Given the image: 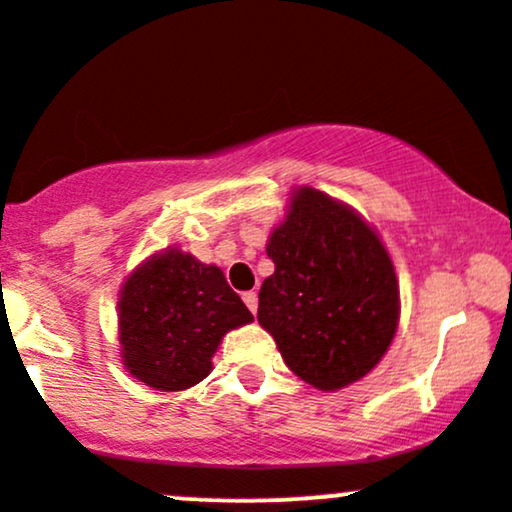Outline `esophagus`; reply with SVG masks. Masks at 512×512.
Listing matches in <instances>:
<instances>
[{
	"mask_svg": "<svg viewBox=\"0 0 512 512\" xmlns=\"http://www.w3.org/2000/svg\"><path fill=\"white\" fill-rule=\"evenodd\" d=\"M243 301H245V305H248V308H250V313L255 315V313H257V303H260V301H257V293H255V291L243 293Z\"/></svg>",
	"mask_w": 512,
	"mask_h": 512,
	"instance_id": "1",
	"label": "esophagus"
}]
</instances>
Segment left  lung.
<instances>
[{
  "label": "left lung",
  "mask_w": 512,
  "mask_h": 512,
  "mask_svg": "<svg viewBox=\"0 0 512 512\" xmlns=\"http://www.w3.org/2000/svg\"><path fill=\"white\" fill-rule=\"evenodd\" d=\"M274 272L257 322L298 378L322 392L358 383L383 361L399 325V281L370 223L315 187H293L269 233Z\"/></svg>",
  "instance_id": "left-lung-1"
}]
</instances>
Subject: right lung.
<instances>
[{
	"mask_svg": "<svg viewBox=\"0 0 512 512\" xmlns=\"http://www.w3.org/2000/svg\"><path fill=\"white\" fill-rule=\"evenodd\" d=\"M250 322L252 313L216 264L170 245L122 281L117 298L122 366L151 390H187L211 373L221 339Z\"/></svg>",
	"mask_w": 512,
	"mask_h": 512,
	"instance_id": "obj_1",
	"label": "right lung"
}]
</instances>
